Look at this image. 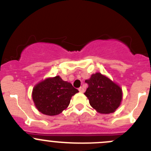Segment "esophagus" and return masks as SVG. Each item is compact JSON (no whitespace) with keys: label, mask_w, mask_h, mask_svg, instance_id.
<instances>
[{"label":"esophagus","mask_w":151,"mask_h":151,"mask_svg":"<svg viewBox=\"0 0 151 151\" xmlns=\"http://www.w3.org/2000/svg\"><path fill=\"white\" fill-rule=\"evenodd\" d=\"M78 91H79L80 93H84V92H85V89H84V88H83V87H81V88H78Z\"/></svg>","instance_id":"esophagus-1"}]
</instances>
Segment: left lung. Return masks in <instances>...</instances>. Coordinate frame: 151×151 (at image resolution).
I'll list each match as a JSON object with an SVG mask.
<instances>
[{"label": "left lung", "mask_w": 151, "mask_h": 151, "mask_svg": "<svg viewBox=\"0 0 151 151\" xmlns=\"http://www.w3.org/2000/svg\"><path fill=\"white\" fill-rule=\"evenodd\" d=\"M88 88L85 93L93 109L100 114L114 112L123 99L122 88L100 73L91 75L85 80Z\"/></svg>", "instance_id": "8db88e82"}]
</instances>
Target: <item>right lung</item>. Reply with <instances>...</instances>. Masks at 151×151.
Returning a JSON list of instances; mask_svg holds the SVG:
<instances>
[{"label": "right lung", "mask_w": 151, "mask_h": 151, "mask_svg": "<svg viewBox=\"0 0 151 151\" xmlns=\"http://www.w3.org/2000/svg\"><path fill=\"white\" fill-rule=\"evenodd\" d=\"M78 92L71 83L57 76L37 83L33 88L32 99L40 112L55 116L68 107L72 96Z\"/></svg>", "instance_id": "obj_1"}]
</instances>
